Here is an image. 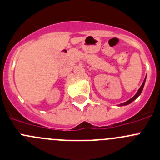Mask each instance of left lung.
<instances>
[{
	"label": "left lung",
	"instance_id": "8db88e82",
	"mask_svg": "<svg viewBox=\"0 0 160 160\" xmlns=\"http://www.w3.org/2000/svg\"><path fill=\"white\" fill-rule=\"evenodd\" d=\"M145 80H146V77H145V79H144V82H143V83H142V85H141V88H139V90H138V92H137V94H136L135 95H134L133 97H132V98H131L130 99H129V100H128L127 102H124V103H122V104H120V106H125V105H128V104H129L130 103V102H132V101H134L136 99V98H137V97L139 96V95H141V92H142V90H143V88H144V83H145Z\"/></svg>",
	"mask_w": 160,
	"mask_h": 160
}]
</instances>
